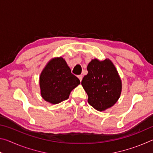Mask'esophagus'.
Returning <instances> with one entry per match:
<instances>
[{"instance_id":"obj_1","label":"esophagus","mask_w":153,"mask_h":153,"mask_svg":"<svg viewBox=\"0 0 153 153\" xmlns=\"http://www.w3.org/2000/svg\"><path fill=\"white\" fill-rule=\"evenodd\" d=\"M77 77H78V78H79V81H80V82H82V78H83V76H82V75H79V76H78Z\"/></svg>"}]
</instances>
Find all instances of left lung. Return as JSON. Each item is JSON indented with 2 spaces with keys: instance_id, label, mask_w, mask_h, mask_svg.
Here are the masks:
<instances>
[{
  "instance_id": "8db88e82",
  "label": "left lung",
  "mask_w": 153,
  "mask_h": 153,
  "mask_svg": "<svg viewBox=\"0 0 153 153\" xmlns=\"http://www.w3.org/2000/svg\"><path fill=\"white\" fill-rule=\"evenodd\" d=\"M87 70L82 85L88 96V102L99 111L112 107L120 98L122 88L121 78L112 61L108 59H92Z\"/></svg>"
}]
</instances>
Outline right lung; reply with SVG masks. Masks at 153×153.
<instances>
[{"label": "right lung", "instance_id": "1", "mask_svg": "<svg viewBox=\"0 0 153 153\" xmlns=\"http://www.w3.org/2000/svg\"><path fill=\"white\" fill-rule=\"evenodd\" d=\"M39 82L41 96L51 104L67 100L70 92L80 84L62 57L52 59L46 64L40 74Z\"/></svg>", "mask_w": 153, "mask_h": 153}]
</instances>
